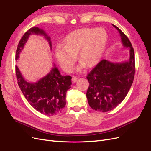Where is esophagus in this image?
<instances>
[{
	"instance_id": "esophagus-1",
	"label": "esophagus",
	"mask_w": 151,
	"mask_h": 151,
	"mask_svg": "<svg viewBox=\"0 0 151 151\" xmlns=\"http://www.w3.org/2000/svg\"><path fill=\"white\" fill-rule=\"evenodd\" d=\"M78 80V78H77V77H73V78H72V82H73V83H76Z\"/></svg>"
}]
</instances>
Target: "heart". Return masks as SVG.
<instances>
[{
    "label": "heart",
    "instance_id": "1",
    "mask_svg": "<svg viewBox=\"0 0 151 151\" xmlns=\"http://www.w3.org/2000/svg\"><path fill=\"white\" fill-rule=\"evenodd\" d=\"M108 40V35L102 28H83L70 33L63 40V46L58 45L55 57L63 70L70 72L78 54L81 64L78 70L85 65L88 68L96 65L102 57Z\"/></svg>",
    "mask_w": 151,
    "mask_h": 151
}]
</instances>
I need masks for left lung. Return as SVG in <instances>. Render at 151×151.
<instances>
[{
  "mask_svg": "<svg viewBox=\"0 0 151 151\" xmlns=\"http://www.w3.org/2000/svg\"><path fill=\"white\" fill-rule=\"evenodd\" d=\"M122 45L129 49V59L113 63L102 60L87 75L89 82L86 97L95 111L107 112L115 108L126 97L133 84L135 73L134 52L129 40L116 27Z\"/></svg>",
  "mask_w": 151,
  "mask_h": 151,
  "instance_id": "8db88e82",
  "label": "left lung"
}]
</instances>
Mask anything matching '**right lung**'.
I'll use <instances>...</instances> for the list:
<instances>
[{"instance_id":"1","label":"right lung","mask_w":151,"mask_h":151,"mask_svg":"<svg viewBox=\"0 0 151 151\" xmlns=\"http://www.w3.org/2000/svg\"><path fill=\"white\" fill-rule=\"evenodd\" d=\"M31 35L43 36L52 49L50 38L45 32L37 27H32L25 33L18 43L16 60L19 58L20 53ZM15 70L18 86L33 108L47 116L57 115L61 112L66 105V93L71 88V76H61L54 65V67L47 75L37 82L29 83L24 78L17 66Z\"/></svg>"}]
</instances>
